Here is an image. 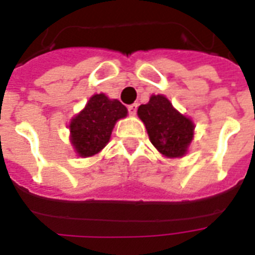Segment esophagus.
<instances>
[{
    "label": "esophagus",
    "mask_w": 255,
    "mask_h": 255,
    "mask_svg": "<svg viewBox=\"0 0 255 255\" xmlns=\"http://www.w3.org/2000/svg\"><path fill=\"white\" fill-rule=\"evenodd\" d=\"M127 108H128V114H129V115H135L136 111H137V103L129 104Z\"/></svg>",
    "instance_id": "34e87169"
}]
</instances>
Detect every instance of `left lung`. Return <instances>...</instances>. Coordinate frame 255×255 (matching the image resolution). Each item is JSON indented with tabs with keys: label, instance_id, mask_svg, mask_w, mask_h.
I'll return each mask as SVG.
<instances>
[{
	"label": "left lung",
	"instance_id": "1",
	"mask_svg": "<svg viewBox=\"0 0 255 255\" xmlns=\"http://www.w3.org/2000/svg\"><path fill=\"white\" fill-rule=\"evenodd\" d=\"M137 115L145 124L151 143L167 157H181L193 139L192 120L181 115L163 95H153L141 104Z\"/></svg>",
	"mask_w": 255,
	"mask_h": 255
}]
</instances>
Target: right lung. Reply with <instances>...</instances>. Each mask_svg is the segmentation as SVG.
<instances>
[{"instance_id": "1", "label": "right lung", "mask_w": 255, "mask_h": 255, "mask_svg": "<svg viewBox=\"0 0 255 255\" xmlns=\"http://www.w3.org/2000/svg\"><path fill=\"white\" fill-rule=\"evenodd\" d=\"M127 115L119 100L108 99L104 94L94 95L70 124L71 143L77 152L88 157L100 152L110 140L116 120Z\"/></svg>"}]
</instances>
